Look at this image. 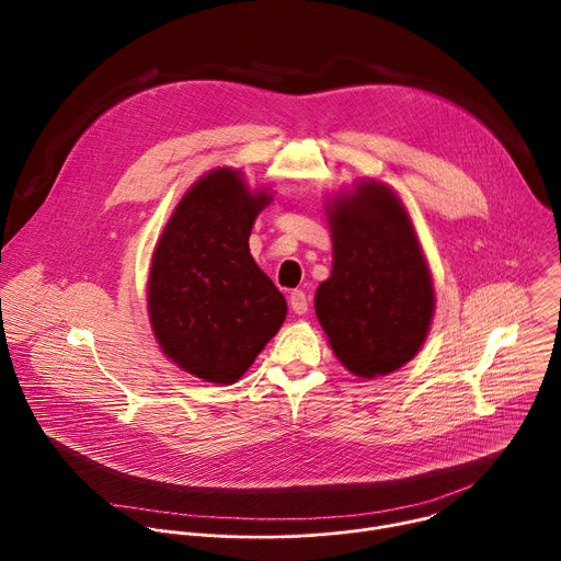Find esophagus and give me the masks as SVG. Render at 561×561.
Segmentation results:
<instances>
[{
	"label": "esophagus",
	"mask_w": 561,
	"mask_h": 561,
	"mask_svg": "<svg viewBox=\"0 0 561 561\" xmlns=\"http://www.w3.org/2000/svg\"><path fill=\"white\" fill-rule=\"evenodd\" d=\"M288 301H290V308H293L295 314H306V310H308V297H306L304 290H293L290 297H288Z\"/></svg>",
	"instance_id": "1"
}]
</instances>
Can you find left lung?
Masks as SVG:
<instances>
[{"label":"left lung","mask_w":561,"mask_h":561,"mask_svg":"<svg viewBox=\"0 0 561 561\" xmlns=\"http://www.w3.org/2000/svg\"><path fill=\"white\" fill-rule=\"evenodd\" d=\"M324 208L333 268L317 286L314 314L353 375H388L420 353L435 312L433 277L413 219L377 180L355 182Z\"/></svg>","instance_id":"8db88e82"}]
</instances>
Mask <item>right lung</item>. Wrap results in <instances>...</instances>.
Listing matches in <instances>:
<instances>
[{"label":"right lung","mask_w":561,"mask_h":561,"mask_svg":"<svg viewBox=\"0 0 561 561\" xmlns=\"http://www.w3.org/2000/svg\"><path fill=\"white\" fill-rule=\"evenodd\" d=\"M273 202L242 171L213 169L180 199L159 234L146 286L162 353L184 373L234 383L286 319V299L255 264L249 237Z\"/></svg>","instance_id":"1"}]
</instances>
